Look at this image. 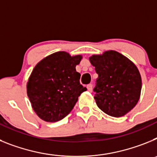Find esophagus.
<instances>
[{
	"label": "esophagus",
	"mask_w": 157,
	"mask_h": 157,
	"mask_svg": "<svg viewBox=\"0 0 157 157\" xmlns=\"http://www.w3.org/2000/svg\"><path fill=\"white\" fill-rule=\"evenodd\" d=\"M86 88H87V90H88V91H90V92H92L93 85H92V84H89V85H87Z\"/></svg>",
	"instance_id": "1"
}]
</instances>
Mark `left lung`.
Listing matches in <instances>:
<instances>
[{
	"instance_id": "left-lung-1",
	"label": "left lung",
	"mask_w": 157,
	"mask_h": 157,
	"mask_svg": "<svg viewBox=\"0 0 157 157\" xmlns=\"http://www.w3.org/2000/svg\"><path fill=\"white\" fill-rule=\"evenodd\" d=\"M98 75L94 91L101 110L113 117H121L135 107L140 98L141 78L138 67L116 51L89 58Z\"/></svg>"
}]
</instances>
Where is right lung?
<instances>
[{"instance_id":"add662e5","label":"right lung","mask_w":157,"mask_h":157,"mask_svg":"<svg viewBox=\"0 0 157 157\" xmlns=\"http://www.w3.org/2000/svg\"><path fill=\"white\" fill-rule=\"evenodd\" d=\"M81 55L71 56L56 52L41 59L32 71L27 85L31 106L46 122L61 120L73 109L78 97L86 90L80 84L81 75L75 67Z\"/></svg>"}]
</instances>
